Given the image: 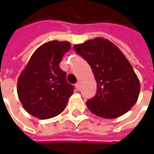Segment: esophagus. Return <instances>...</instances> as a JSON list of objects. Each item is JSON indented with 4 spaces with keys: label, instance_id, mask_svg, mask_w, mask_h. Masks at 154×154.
Wrapping results in <instances>:
<instances>
[{
    "label": "esophagus",
    "instance_id": "1",
    "mask_svg": "<svg viewBox=\"0 0 154 154\" xmlns=\"http://www.w3.org/2000/svg\"><path fill=\"white\" fill-rule=\"evenodd\" d=\"M75 87H76V89L79 91L80 90V83L78 82V83H76V85H75Z\"/></svg>",
    "mask_w": 154,
    "mask_h": 154
}]
</instances>
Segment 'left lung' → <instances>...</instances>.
I'll return each mask as SVG.
<instances>
[{"mask_svg": "<svg viewBox=\"0 0 154 154\" xmlns=\"http://www.w3.org/2000/svg\"><path fill=\"white\" fill-rule=\"evenodd\" d=\"M89 63L97 82V93L87 100L93 114L112 119L127 113L136 103L140 81L133 67L113 43L95 38L74 46Z\"/></svg>", "mask_w": 154, "mask_h": 154, "instance_id": "8db88e82", "label": "left lung"}]
</instances>
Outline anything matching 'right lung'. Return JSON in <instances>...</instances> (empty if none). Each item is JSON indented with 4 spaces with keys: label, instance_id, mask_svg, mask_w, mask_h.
<instances>
[{
    "label": "right lung",
    "instance_id": "right-lung-1",
    "mask_svg": "<svg viewBox=\"0 0 154 154\" xmlns=\"http://www.w3.org/2000/svg\"><path fill=\"white\" fill-rule=\"evenodd\" d=\"M70 47L66 41L45 43L35 51L19 76V98L24 109L38 119L61 114L74 93V86L68 84L66 73L59 67Z\"/></svg>",
    "mask_w": 154,
    "mask_h": 154
}]
</instances>
